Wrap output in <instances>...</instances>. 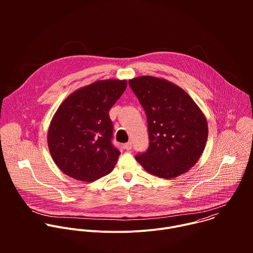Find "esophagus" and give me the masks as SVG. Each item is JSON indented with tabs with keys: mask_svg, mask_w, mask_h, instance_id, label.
Masks as SVG:
<instances>
[{
	"mask_svg": "<svg viewBox=\"0 0 253 253\" xmlns=\"http://www.w3.org/2000/svg\"><path fill=\"white\" fill-rule=\"evenodd\" d=\"M124 147L126 150H131L132 149V142H127L124 145Z\"/></svg>",
	"mask_w": 253,
	"mask_h": 253,
	"instance_id": "obj_1",
	"label": "esophagus"
}]
</instances>
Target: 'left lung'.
<instances>
[{
	"label": "left lung",
	"mask_w": 253,
	"mask_h": 253,
	"mask_svg": "<svg viewBox=\"0 0 253 253\" xmlns=\"http://www.w3.org/2000/svg\"><path fill=\"white\" fill-rule=\"evenodd\" d=\"M145 110L149 148L136 155L148 173L171 179L193 167L206 146L208 125L198 105L182 88L153 76L129 80Z\"/></svg>",
	"instance_id": "left-lung-1"
}]
</instances>
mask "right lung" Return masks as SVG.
<instances>
[{"instance_id":"right-lung-1","label":"right lung","mask_w":253,"mask_h":253,"mask_svg":"<svg viewBox=\"0 0 253 253\" xmlns=\"http://www.w3.org/2000/svg\"><path fill=\"white\" fill-rule=\"evenodd\" d=\"M127 87V80H99L71 93L59 106L48 129L50 154L61 171L92 182L109 174L120 151L111 142L109 110Z\"/></svg>"}]
</instances>
